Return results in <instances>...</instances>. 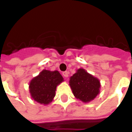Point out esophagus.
Masks as SVG:
<instances>
[{"instance_id":"1","label":"esophagus","mask_w":132,"mask_h":132,"mask_svg":"<svg viewBox=\"0 0 132 132\" xmlns=\"http://www.w3.org/2000/svg\"><path fill=\"white\" fill-rule=\"evenodd\" d=\"M63 76L65 78H68V76H69V72H67V71L63 72Z\"/></svg>"}]
</instances>
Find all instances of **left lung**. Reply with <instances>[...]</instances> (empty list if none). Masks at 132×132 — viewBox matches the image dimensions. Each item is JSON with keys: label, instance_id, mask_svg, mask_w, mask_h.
Returning a JSON list of instances; mask_svg holds the SVG:
<instances>
[{"label": "left lung", "instance_id": "left-lung-1", "mask_svg": "<svg viewBox=\"0 0 132 132\" xmlns=\"http://www.w3.org/2000/svg\"><path fill=\"white\" fill-rule=\"evenodd\" d=\"M69 86L76 98L83 102L93 100L100 93L101 87L99 79L82 68L70 77Z\"/></svg>", "mask_w": 132, "mask_h": 132}]
</instances>
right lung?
<instances>
[{"mask_svg": "<svg viewBox=\"0 0 132 132\" xmlns=\"http://www.w3.org/2000/svg\"><path fill=\"white\" fill-rule=\"evenodd\" d=\"M63 80V78L58 71H52L44 69L30 82L31 97L42 105H49L56 95L57 86Z\"/></svg>", "mask_w": 132, "mask_h": 132, "instance_id": "right-lung-1", "label": "right lung"}]
</instances>
